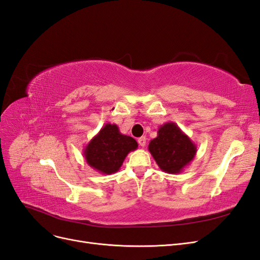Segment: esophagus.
<instances>
[{
  "mask_svg": "<svg viewBox=\"0 0 260 260\" xmlns=\"http://www.w3.org/2000/svg\"><path fill=\"white\" fill-rule=\"evenodd\" d=\"M138 142H139V145L141 147H144L146 145V138L145 137H141L138 139Z\"/></svg>",
  "mask_w": 260,
  "mask_h": 260,
  "instance_id": "1",
  "label": "esophagus"
}]
</instances>
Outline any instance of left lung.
Returning a JSON list of instances; mask_svg holds the SVG:
<instances>
[{
  "instance_id": "8db88e82",
  "label": "left lung",
  "mask_w": 260,
  "mask_h": 260,
  "mask_svg": "<svg viewBox=\"0 0 260 260\" xmlns=\"http://www.w3.org/2000/svg\"><path fill=\"white\" fill-rule=\"evenodd\" d=\"M148 151L164 172L176 175L188 166L198 148L178 124L169 121L158 128L157 137L148 144Z\"/></svg>"
}]
</instances>
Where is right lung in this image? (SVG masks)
<instances>
[{"instance_id": "obj_1", "label": "right lung", "mask_w": 260, "mask_h": 260, "mask_svg": "<svg viewBox=\"0 0 260 260\" xmlns=\"http://www.w3.org/2000/svg\"><path fill=\"white\" fill-rule=\"evenodd\" d=\"M138 148L137 141L124 136L115 123H106L83 148L85 161L103 175H112L122 166L127 155Z\"/></svg>"}]
</instances>
